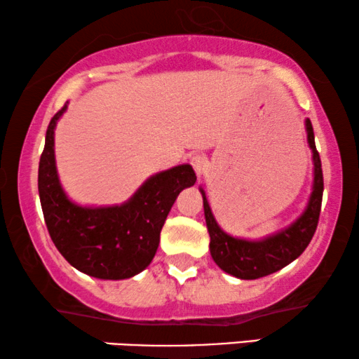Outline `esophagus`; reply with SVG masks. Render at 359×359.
<instances>
[{
    "mask_svg": "<svg viewBox=\"0 0 359 359\" xmlns=\"http://www.w3.org/2000/svg\"><path fill=\"white\" fill-rule=\"evenodd\" d=\"M191 165H193V168H194V171H196L198 175H203L204 170H206V166H208L206 156L194 155L193 158H191Z\"/></svg>",
    "mask_w": 359,
    "mask_h": 359,
    "instance_id": "esophagus-1",
    "label": "esophagus"
}]
</instances>
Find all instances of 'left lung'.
I'll use <instances>...</instances> for the list:
<instances>
[{"label": "left lung", "instance_id": "left-lung-1", "mask_svg": "<svg viewBox=\"0 0 359 359\" xmlns=\"http://www.w3.org/2000/svg\"><path fill=\"white\" fill-rule=\"evenodd\" d=\"M305 128L309 145L313 153V188H311L309 204L302 216L285 229L278 231L277 234L260 241L239 239V237L226 234L214 219L206 193L203 188H199L203 194L208 232L211 237L209 250H211L214 262L231 276L242 278V280H254V278L271 276L293 262L310 244L316 226H318L320 211H322L323 171L320 155L315 147L313 127L309 118L305 120Z\"/></svg>", "mask_w": 359, "mask_h": 359}]
</instances>
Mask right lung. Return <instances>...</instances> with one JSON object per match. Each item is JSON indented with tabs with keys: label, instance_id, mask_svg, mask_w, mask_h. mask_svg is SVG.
<instances>
[{
	"label": "right lung",
	"instance_id": "obj_1",
	"mask_svg": "<svg viewBox=\"0 0 359 359\" xmlns=\"http://www.w3.org/2000/svg\"><path fill=\"white\" fill-rule=\"evenodd\" d=\"M66 109L67 104L50 118L37 175L49 236L77 271L104 280L130 278L150 265L171 206L196 183V175L191 165H178L150 176L120 206H79L64 193L55 168L54 130Z\"/></svg>",
	"mask_w": 359,
	"mask_h": 359
}]
</instances>
